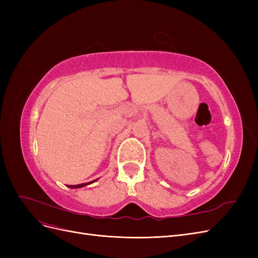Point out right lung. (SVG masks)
I'll return each instance as SVG.
<instances>
[{
    "instance_id": "1",
    "label": "right lung",
    "mask_w": 258,
    "mask_h": 258,
    "mask_svg": "<svg viewBox=\"0 0 258 258\" xmlns=\"http://www.w3.org/2000/svg\"><path fill=\"white\" fill-rule=\"evenodd\" d=\"M95 181H97V179H95ZM95 181H92V182H89V183H84V184H79V185H69V187L70 188H79V187H83V186H85V185H88V184H90V183H93Z\"/></svg>"
}]
</instances>
